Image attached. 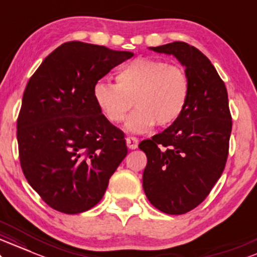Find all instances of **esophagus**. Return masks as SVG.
Segmentation results:
<instances>
[{"label":"esophagus","instance_id":"34e87169","mask_svg":"<svg viewBox=\"0 0 257 257\" xmlns=\"http://www.w3.org/2000/svg\"><path fill=\"white\" fill-rule=\"evenodd\" d=\"M126 144H127L128 149H136L138 147V138L128 136V137H126Z\"/></svg>","mask_w":257,"mask_h":257}]
</instances>
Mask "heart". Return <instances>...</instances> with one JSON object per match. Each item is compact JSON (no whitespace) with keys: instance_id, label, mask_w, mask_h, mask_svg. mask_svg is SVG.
Listing matches in <instances>:
<instances>
[{"instance_id":"obj_1","label":"heart","mask_w":257,"mask_h":257,"mask_svg":"<svg viewBox=\"0 0 257 257\" xmlns=\"http://www.w3.org/2000/svg\"><path fill=\"white\" fill-rule=\"evenodd\" d=\"M190 78L185 68L152 57H138L115 74V85L97 81L92 95L108 121L119 123L132 105L126 128L146 132L154 125L166 127L183 115L188 105Z\"/></svg>"}]
</instances>
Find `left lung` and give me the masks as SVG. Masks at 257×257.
Here are the masks:
<instances>
[{
	"mask_svg": "<svg viewBox=\"0 0 257 257\" xmlns=\"http://www.w3.org/2000/svg\"><path fill=\"white\" fill-rule=\"evenodd\" d=\"M150 49L177 57L191 84L183 115L140 143L148 159L143 172L148 200L161 212L180 215L206 200L224 172L232 131L227 90L197 48L173 42Z\"/></svg>",
	"mask_w": 257,
	"mask_h": 257,
	"instance_id": "obj_1",
	"label": "left lung"
}]
</instances>
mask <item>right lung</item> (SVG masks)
<instances>
[{"instance_id": "obj_1", "label": "right lung", "mask_w": 257, "mask_h": 257, "mask_svg": "<svg viewBox=\"0 0 257 257\" xmlns=\"http://www.w3.org/2000/svg\"><path fill=\"white\" fill-rule=\"evenodd\" d=\"M134 56L67 42L49 54L25 87L17 121L21 170L48 206L65 214L95 207L127 155L123 132L108 121L92 89Z\"/></svg>"}]
</instances>
